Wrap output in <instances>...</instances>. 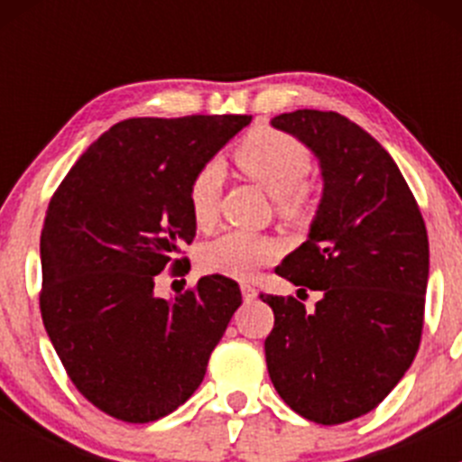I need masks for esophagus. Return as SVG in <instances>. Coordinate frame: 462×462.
<instances>
[{"label": "esophagus", "mask_w": 462, "mask_h": 462, "mask_svg": "<svg viewBox=\"0 0 462 462\" xmlns=\"http://www.w3.org/2000/svg\"><path fill=\"white\" fill-rule=\"evenodd\" d=\"M241 295H244V301H248L250 304V301L257 300L259 292H257V288H253L250 283H244V286H241Z\"/></svg>", "instance_id": "obj_1"}]
</instances>
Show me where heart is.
<instances>
[{
    "mask_svg": "<svg viewBox=\"0 0 462 462\" xmlns=\"http://www.w3.org/2000/svg\"><path fill=\"white\" fill-rule=\"evenodd\" d=\"M235 162L270 197L277 199L283 217H304L310 209V188L304 183L310 171V158L304 144L295 138L274 129H254L235 149ZM221 176V167L209 162L197 171L189 183V212L201 226L212 221L217 212ZM279 253L282 245L273 236L230 230L205 244L201 265L208 273L248 279L261 265L277 259Z\"/></svg>",
    "mask_w": 462,
    "mask_h": 462,
    "instance_id": "heart-1",
    "label": "heart"
}]
</instances>
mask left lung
<instances>
[{
	"instance_id": "8db88e82",
	"label": "left lung",
	"mask_w": 462,
	"mask_h": 462,
	"mask_svg": "<svg viewBox=\"0 0 462 462\" xmlns=\"http://www.w3.org/2000/svg\"><path fill=\"white\" fill-rule=\"evenodd\" d=\"M270 125L318 156L324 189L309 239L274 270L321 300L306 313L295 297L261 295L274 313L265 365L292 411L339 425L374 411L416 357L427 227L393 158L356 123L297 109Z\"/></svg>"
}]
</instances>
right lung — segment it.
Listing matches in <instances>:
<instances>
[{
    "mask_svg": "<svg viewBox=\"0 0 462 462\" xmlns=\"http://www.w3.org/2000/svg\"><path fill=\"white\" fill-rule=\"evenodd\" d=\"M250 120H123L88 144L51 199L40 239L44 328L78 391L118 420L179 409L241 306L239 283L223 274L174 300L153 283L188 265L189 183Z\"/></svg>",
    "mask_w": 462,
    "mask_h": 462,
    "instance_id": "add662e5",
    "label": "right lung"
}]
</instances>
